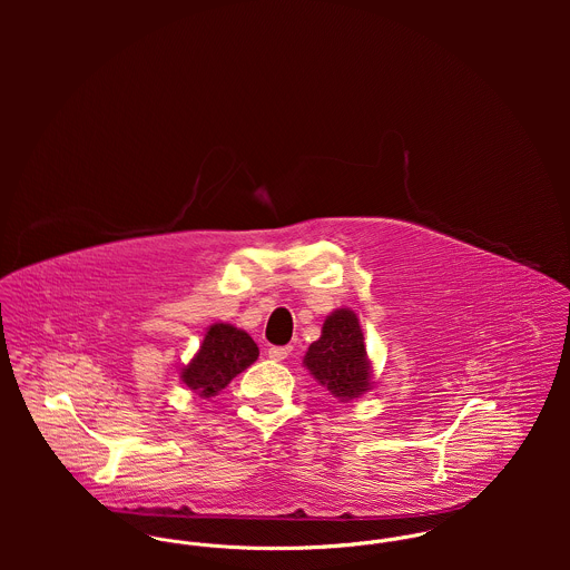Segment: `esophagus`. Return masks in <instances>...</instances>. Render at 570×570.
I'll list each match as a JSON object with an SVG mask.
<instances>
[{
  "label": "esophagus",
  "instance_id": "1",
  "mask_svg": "<svg viewBox=\"0 0 570 570\" xmlns=\"http://www.w3.org/2000/svg\"><path fill=\"white\" fill-rule=\"evenodd\" d=\"M267 355H269L274 362H283L285 357L292 355V346H289V344H287V346H269V348H267Z\"/></svg>",
  "mask_w": 570,
  "mask_h": 570
}]
</instances>
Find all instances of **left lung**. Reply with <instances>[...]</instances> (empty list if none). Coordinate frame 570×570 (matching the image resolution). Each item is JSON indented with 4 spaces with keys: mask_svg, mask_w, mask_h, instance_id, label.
I'll list each match as a JSON object with an SVG mask.
<instances>
[{
    "mask_svg": "<svg viewBox=\"0 0 570 570\" xmlns=\"http://www.w3.org/2000/svg\"><path fill=\"white\" fill-rule=\"evenodd\" d=\"M305 366L340 400H353L368 391L371 368L364 333L351 309H337L326 318L321 340L305 355Z\"/></svg>",
    "mask_w": 570,
    "mask_h": 570,
    "instance_id": "8db88e82",
    "label": "left lung"
}]
</instances>
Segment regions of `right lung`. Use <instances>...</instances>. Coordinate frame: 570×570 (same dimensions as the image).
I'll return each mask as SVG.
<instances>
[{"label": "right lung", "mask_w": 570, "mask_h": 570, "mask_svg": "<svg viewBox=\"0 0 570 570\" xmlns=\"http://www.w3.org/2000/svg\"><path fill=\"white\" fill-rule=\"evenodd\" d=\"M258 357L256 342L237 326L213 325L199 353L181 368V382L197 395L210 397L226 389Z\"/></svg>", "instance_id": "right-lung-1"}]
</instances>
